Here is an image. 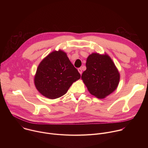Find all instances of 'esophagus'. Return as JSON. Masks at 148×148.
<instances>
[{
    "label": "esophagus",
    "mask_w": 148,
    "mask_h": 148,
    "mask_svg": "<svg viewBox=\"0 0 148 148\" xmlns=\"http://www.w3.org/2000/svg\"><path fill=\"white\" fill-rule=\"evenodd\" d=\"M78 72L80 74H82V69H81V68H78Z\"/></svg>",
    "instance_id": "esophagus-1"
}]
</instances>
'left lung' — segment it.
<instances>
[{
  "label": "left lung",
  "instance_id": "left-lung-1",
  "mask_svg": "<svg viewBox=\"0 0 148 148\" xmlns=\"http://www.w3.org/2000/svg\"><path fill=\"white\" fill-rule=\"evenodd\" d=\"M86 67L81 78L92 95L101 99L116 90L120 75L108 55L92 53L87 58Z\"/></svg>",
  "mask_w": 148,
  "mask_h": 148
}]
</instances>
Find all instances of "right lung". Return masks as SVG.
<instances>
[{
  "instance_id": "obj_1",
  "label": "right lung",
  "mask_w": 148,
  "mask_h": 148,
  "mask_svg": "<svg viewBox=\"0 0 148 148\" xmlns=\"http://www.w3.org/2000/svg\"><path fill=\"white\" fill-rule=\"evenodd\" d=\"M80 74L61 50L55 51L45 58L38 66L34 77L37 90L45 97L56 99L64 95Z\"/></svg>"
}]
</instances>
